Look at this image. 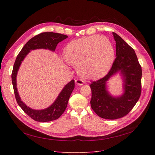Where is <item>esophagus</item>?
<instances>
[{"label":"esophagus","instance_id":"34e87169","mask_svg":"<svg viewBox=\"0 0 155 155\" xmlns=\"http://www.w3.org/2000/svg\"><path fill=\"white\" fill-rule=\"evenodd\" d=\"M75 83L77 85H83V81L81 80V79H76L75 80Z\"/></svg>","mask_w":155,"mask_h":155}]
</instances>
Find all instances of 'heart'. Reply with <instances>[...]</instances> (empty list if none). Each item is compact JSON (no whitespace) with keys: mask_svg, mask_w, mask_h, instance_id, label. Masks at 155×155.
Here are the masks:
<instances>
[{"mask_svg":"<svg viewBox=\"0 0 155 155\" xmlns=\"http://www.w3.org/2000/svg\"><path fill=\"white\" fill-rule=\"evenodd\" d=\"M63 54L68 64L76 67L79 76L87 80L104 77L110 70L114 58L110 41L99 35L70 41L64 47Z\"/></svg>","mask_w":155,"mask_h":155,"instance_id":"heart-1","label":"heart"}]
</instances>
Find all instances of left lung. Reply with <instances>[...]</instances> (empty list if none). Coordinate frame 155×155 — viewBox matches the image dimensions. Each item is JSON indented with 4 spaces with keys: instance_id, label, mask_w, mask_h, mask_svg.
<instances>
[{
    "instance_id": "left-lung-1",
    "label": "left lung",
    "mask_w": 155,
    "mask_h": 155,
    "mask_svg": "<svg viewBox=\"0 0 155 155\" xmlns=\"http://www.w3.org/2000/svg\"><path fill=\"white\" fill-rule=\"evenodd\" d=\"M116 58L109 73L92 81L91 105L97 116L104 119L116 120L126 116L138 101L142 91V67L134 49L116 33ZM123 76L124 94L118 98L111 97L106 89V83L116 73Z\"/></svg>"
}]
</instances>
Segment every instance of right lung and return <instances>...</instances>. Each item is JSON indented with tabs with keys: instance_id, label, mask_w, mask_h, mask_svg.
<instances>
[{
	"instance_id": "obj_1",
	"label": "right lung",
	"mask_w": 155,
	"mask_h": 155,
	"mask_svg": "<svg viewBox=\"0 0 155 155\" xmlns=\"http://www.w3.org/2000/svg\"><path fill=\"white\" fill-rule=\"evenodd\" d=\"M67 37V35L58 34V33H41V34L32 37L31 39L28 41L17 56L12 74V80L15 99L18 105L21 107L23 111L35 121H40V122L53 121L58 119L63 114L65 109H67L70 96L74 89V80L72 79L67 85H65L57 99L50 107L43 110H34L27 107L21 101L19 95H18L16 83V77L18 70L19 68L23 59L30 52V50L45 48L55 51L56 46L59 42L62 41Z\"/></svg>"
}]
</instances>
